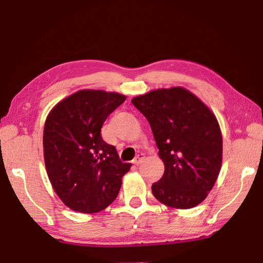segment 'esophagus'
<instances>
[{"instance_id": "esophagus-1", "label": "esophagus", "mask_w": 263, "mask_h": 263, "mask_svg": "<svg viewBox=\"0 0 263 263\" xmlns=\"http://www.w3.org/2000/svg\"><path fill=\"white\" fill-rule=\"evenodd\" d=\"M144 159H145V154H142V153L138 154L137 158L133 160V163L137 164V166H138V164H140L142 162V160H144Z\"/></svg>"}]
</instances>
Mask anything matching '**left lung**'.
Segmentation results:
<instances>
[{
    "mask_svg": "<svg viewBox=\"0 0 263 263\" xmlns=\"http://www.w3.org/2000/svg\"><path fill=\"white\" fill-rule=\"evenodd\" d=\"M132 103L147 118L164 164L152 193L173 209H191L206 198L219 175L222 137L215 114L183 87L160 88Z\"/></svg>",
    "mask_w": 263,
    "mask_h": 263,
    "instance_id": "left-lung-1",
    "label": "left lung"
}]
</instances>
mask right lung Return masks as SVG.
<instances>
[{
	"mask_svg": "<svg viewBox=\"0 0 263 263\" xmlns=\"http://www.w3.org/2000/svg\"><path fill=\"white\" fill-rule=\"evenodd\" d=\"M126 100L119 92L82 89L53 106L43 135L44 161L51 184L72 210L96 213L112 203L131 163L102 139L108 116Z\"/></svg>",
	"mask_w": 263,
	"mask_h": 263,
	"instance_id": "1",
	"label": "right lung"
}]
</instances>
